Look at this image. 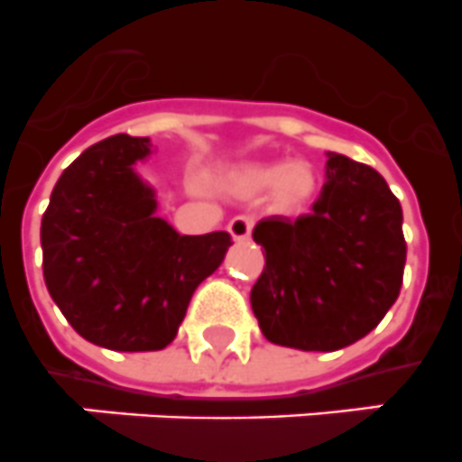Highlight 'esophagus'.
<instances>
[{
	"label": "esophagus",
	"instance_id": "esophagus-1",
	"mask_svg": "<svg viewBox=\"0 0 462 462\" xmlns=\"http://www.w3.org/2000/svg\"><path fill=\"white\" fill-rule=\"evenodd\" d=\"M251 230H253L251 216H235V218L227 223V232H230L236 241H246L248 236H251Z\"/></svg>",
	"mask_w": 462,
	"mask_h": 462
}]
</instances>
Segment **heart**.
<instances>
[{
  "mask_svg": "<svg viewBox=\"0 0 462 462\" xmlns=\"http://www.w3.org/2000/svg\"><path fill=\"white\" fill-rule=\"evenodd\" d=\"M236 189L248 195L269 190V200L282 214H303L315 205L319 195L318 172L310 163H255L241 168L236 174Z\"/></svg>",
  "mask_w": 462,
  "mask_h": 462,
  "instance_id": "b5f03b06",
  "label": "heart"
}]
</instances>
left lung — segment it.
Here are the masks:
<instances>
[{
	"label": "left lung",
	"instance_id": "left-lung-1",
	"mask_svg": "<svg viewBox=\"0 0 462 462\" xmlns=\"http://www.w3.org/2000/svg\"><path fill=\"white\" fill-rule=\"evenodd\" d=\"M264 269L251 306L264 338L334 352L371 334L402 285V209L373 168L327 152V181L310 214L253 227Z\"/></svg>",
	"mask_w": 462,
	"mask_h": 462
}]
</instances>
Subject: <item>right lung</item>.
<instances>
[{
  "label": "right lung",
  "instance_id": "1",
  "mask_svg": "<svg viewBox=\"0 0 462 462\" xmlns=\"http://www.w3.org/2000/svg\"><path fill=\"white\" fill-rule=\"evenodd\" d=\"M152 140L126 133L91 144L61 172L41 221L43 278L85 340L117 352L163 350L195 288L221 267L227 232L180 235L156 216L138 174Z\"/></svg>",
  "mask_w": 462,
  "mask_h": 462
}]
</instances>
